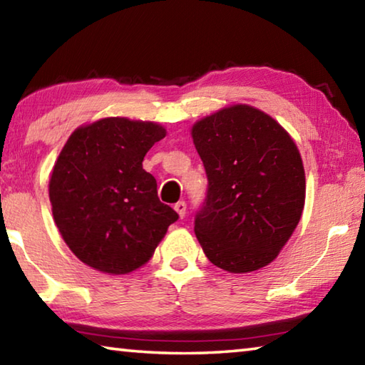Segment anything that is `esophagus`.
<instances>
[{
	"label": "esophagus",
	"mask_w": 365,
	"mask_h": 365,
	"mask_svg": "<svg viewBox=\"0 0 365 365\" xmlns=\"http://www.w3.org/2000/svg\"><path fill=\"white\" fill-rule=\"evenodd\" d=\"M174 209H175V211H177V214L180 215V217L183 219L185 212H187V202H185V201H178L177 205L174 206Z\"/></svg>",
	"instance_id": "esophagus-1"
}]
</instances>
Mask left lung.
<instances>
[{
    "mask_svg": "<svg viewBox=\"0 0 365 365\" xmlns=\"http://www.w3.org/2000/svg\"><path fill=\"white\" fill-rule=\"evenodd\" d=\"M191 138L207 196L195 233L206 257L232 274L269 265L299 224L306 200L298 146L279 122L250 104L202 117Z\"/></svg>",
    "mask_w": 365,
    "mask_h": 365,
    "instance_id": "8db88e82",
    "label": "left lung"
}]
</instances>
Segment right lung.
Here are the masks:
<instances>
[{"label": "right lung", "mask_w": 365, "mask_h": 365, "mask_svg": "<svg viewBox=\"0 0 365 365\" xmlns=\"http://www.w3.org/2000/svg\"><path fill=\"white\" fill-rule=\"evenodd\" d=\"M165 133L156 122L104 117L67 138L49 177V201L61 237L88 267L109 275L140 269L178 219L143 169Z\"/></svg>", "instance_id": "1"}]
</instances>
